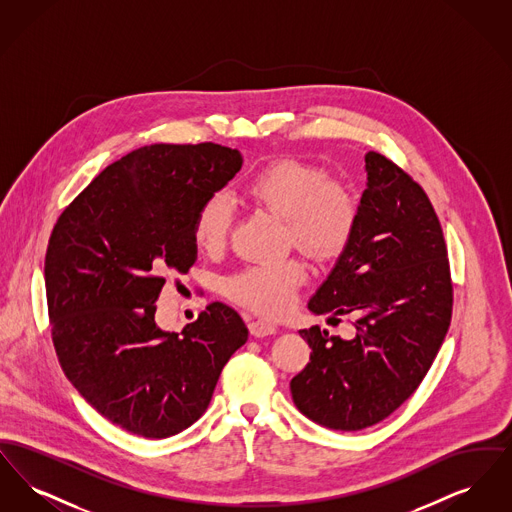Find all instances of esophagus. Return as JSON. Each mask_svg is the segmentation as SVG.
Segmentation results:
<instances>
[{"label":"esophagus","mask_w":512,"mask_h":512,"mask_svg":"<svg viewBox=\"0 0 512 512\" xmlns=\"http://www.w3.org/2000/svg\"><path fill=\"white\" fill-rule=\"evenodd\" d=\"M249 330H251V334L253 336H257V338H265V336H272V334H276V324H272L270 320H265V318H255V320H251L249 322Z\"/></svg>","instance_id":"34e87169"}]
</instances>
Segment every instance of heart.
Listing matches in <instances>:
<instances>
[{"label": "heart", "instance_id": "1", "mask_svg": "<svg viewBox=\"0 0 512 512\" xmlns=\"http://www.w3.org/2000/svg\"><path fill=\"white\" fill-rule=\"evenodd\" d=\"M245 199L286 222V240L315 261L340 257L351 242L359 203L353 192L330 178L324 167L297 159L274 161L255 172L242 186ZM234 211L222 194L209 195L194 220L197 247L209 255L220 253L230 240ZM307 278L299 259L257 263L224 282L226 295L265 315H282L292 307L295 292Z\"/></svg>", "mask_w": 512, "mask_h": 512}]
</instances>
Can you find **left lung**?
Masks as SVG:
<instances>
[{"label":"left lung","instance_id":"obj_1","mask_svg":"<svg viewBox=\"0 0 512 512\" xmlns=\"http://www.w3.org/2000/svg\"><path fill=\"white\" fill-rule=\"evenodd\" d=\"M365 171L355 234L309 301L328 320L353 317L355 336L299 330L313 353L290 382L301 413L341 432L382 422L413 395L453 311L447 247L428 195L376 151L366 153Z\"/></svg>","mask_w":512,"mask_h":512}]
</instances>
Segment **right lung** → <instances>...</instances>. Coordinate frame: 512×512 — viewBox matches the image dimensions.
Listing matches in <instances>:
<instances>
[{"mask_svg": "<svg viewBox=\"0 0 512 512\" xmlns=\"http://www.w3.org/2000/svg\"><path fill=\"white\" fill-rule=\"evenodd\" d=\"M242 163L238 149L211 142L140 147L53 226L44 272L55 353L78 393L130 434L163 439L192 426L247 341L242 317L219 301L180 334L155 324L165 276L197 259L201 203Z\"/></svg>", "mask_w": 512, "mask_h": 512, "instance_id": "1", "label": "right lung"}]
</instances>
